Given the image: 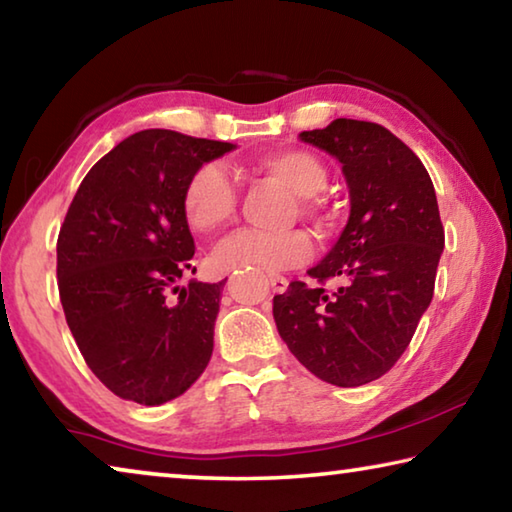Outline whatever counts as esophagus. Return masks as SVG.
<instances>
[{
    "instance_id": "obj_1",
    "label": "esophagus",
    "mask_w": 512,
    "mask_h": 512,
    "mask_svg": "<svg viewBox=\"0 0 512 512\" xmlns=\"http://www.w3.org/2000/svg\"><path fill=\"white\" fill-rule=\"evenodd\" d=\"M268 284H271L273 293H284L289 287V280H287V277H282V275H271V277H268Z\"/></svg>"
}]
</instances>
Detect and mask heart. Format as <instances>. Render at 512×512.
Listing matches in <instances>:
<instances>
[{"label": "heart", "mask_w": 512, "mask_h": 512, "mask_svg": "<svg viewBox=\"0 0 512 512\" xmlns=\"http://www.w3.org/2000/svg\"><path fill=\"white\" fill-rule=\"evenodd\" d=\"M253 169L302 196V210L316 212L314 194L327 185V169L314 153L302 149L266 151L257 155ZM183 212L187 223L205 235L221 230L235 219L237 187L219 164L205 162L189 176L183 194ZM311 248L314 246L305 230H237L214 248L212 259L219 268H257V271L277 273L307 262Z\"/></svg>", "instance_id": "b5f03b06"}]
</instances>
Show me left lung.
<instances>
[{"mask_svg":"<svg viewBox=\"0 0 512 512\" xmlns=\"http://www.w3.org/2000/svg\"><path fill=\"white\" fill-rule=\"evenodd\" d=\"M300 140L334 155L350 189V219L325 259L318 287L291 282L273 318L293 357L327 384L354 388L391 370L433 298L445 228L427 169L388 128L334 119ZM339 276L342 287L322 284Z\"/></svg>","mask_w":512,"mask_h":512,"instance_id":"8db88e82","label":"left lung"}]
</instances>
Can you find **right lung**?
<instances>
[{
	"mask_svg": "<svg viewBox=\"0 0 512 512\" xmlns=\"http://www.w3.org/2000/svg\"><path fill=\"white\" fill-rule=\"evenodd\" d=\"M235 149L164 128L140 131L83 178L60 225L58 293L88 368L121 400L158 406L203 375L223 284L178 280L192 266L185 185Z\"/></svg>",
	"mask_w": 512,
	"mask_h": 512,
	"instance_id": "1",
	"label": "right lung"
}]
</instances>
